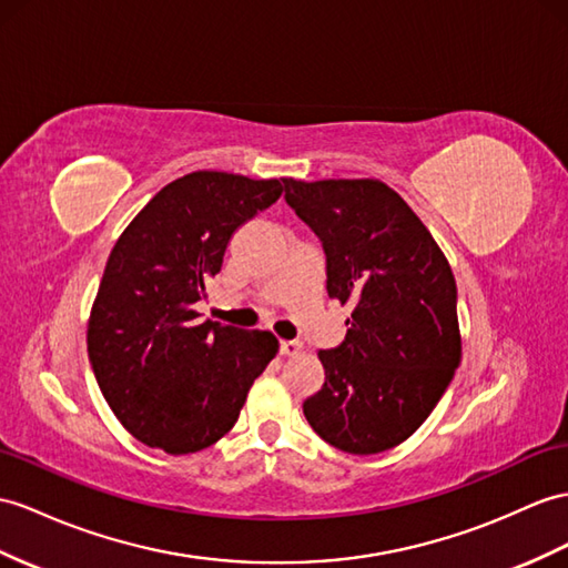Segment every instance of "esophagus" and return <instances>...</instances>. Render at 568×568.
I'll return each mask as SVG.
<instances>
[{
  "mask_svg": "<svg viewBox=\"0 0 568 568\" xmlns=\"http://www.w3.org/2000/svg\"><path fill=\"white\" fill-rule=\"evenodd\" d=\"M280 352L284 356H294V354L301 352V342L298 339H284V342H280Z\"/></svg>",
  "mask_w": 568,
  "mask_h": 568,
  "instance_id": "esophagus-1",
  "label": "esophagus"
}]
</instances>
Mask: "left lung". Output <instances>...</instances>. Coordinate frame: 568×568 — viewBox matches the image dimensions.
Here are the masks:
<instances>
[{"label":"left lung","instance_id":"left-lung-1","mask_svg":"<svg viewBox=\"0 0 568 568\" xmlns=\"http://www.w3.org/2000/svg\"><path fill=\"white\" fill-rule=\"evenodd\" d=\"M284 200L323 243L327 296L354 308L339 347L317 352L325 383L303 414L339 450H388L424 424L460 364L448 260L381 180L284 178Z\"/></svg>","mask_w":568,"mask_h":568}]
</instances>
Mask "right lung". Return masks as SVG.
<instances>
[{
  "instance_id": "obj_1",
  "label": "right lung",
  "mask_w": 568,
  "mask_h": 568,
  "mask_svg": "<svg viewBox=\"0 0 568 568\" xmlns=\"http://www.w3.org/2000/svg\"><path fill=\"white\" fill-rule=\"evenodd\" d=\"M284 192L280 180L197 171L173 180L118 239L89 321V362L128 432L171 455L231 432L274 335L204 321L195 303L243 224Z\"/></svg>"
}]
</instances>
